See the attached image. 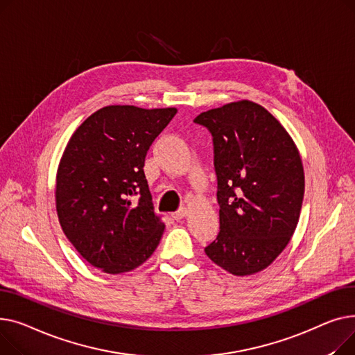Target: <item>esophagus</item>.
I'll return each instance as SVG.
<instances>
[{
    "label": "esophagus",
    "mask_w": 355,
    "mask_h": 355,
    "mask_svg": "<svg viewBox=\"0 0 355 355\" xmlns=\"http://www.w3.org/2000/svg\"><path fill=\"white\" fill-rule=\"evenodd\" d=\"M186 215H187L186 207H182V209H179V211H176V212H173V214H172L173 219H176V220H180V219H183Z\"/></svg>",
    "instance_id": "obj_1"
}]
</instances>
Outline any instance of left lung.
<instances>
[{
  "instance_id": "left-lung-1",
  "label": "left lung",
  "mask_w": 355,
  "mask_h": 355,
  "mask_svg": "<svg viewBox=\"0 0 355 355\" xmlns=\"http://www.w3.org/2000/svg\"><path fill=\"white\" fill-rule=\"evenodd\" d=\"M214 137L220 231L205 254L236 277L261 272L284 251L300 220L302 160L282 124L239 100L200 113Z\"/></svg>"
}]
</instances>
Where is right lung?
<instances>
[{"instance_id":"obj_1","label":"right lung","mask_w":355,"mask_h":355,"mask_svg":"<svg viewBox=\"0 0 355 355\" xmlns=\"http://www.w3.org/2000/svg\"><path fill=\"white\" fill-rule=\"evenodd\" d=\"M176 107L106 106L70 137L55 176L62 232L90 265L123 274L148 261L164 231L144 176L153 140Z\"/></svg>"}]
</instances>
